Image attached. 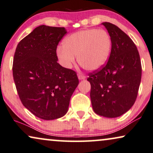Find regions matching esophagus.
I'll list each match as a JSON object with an SVG mask.
<instances>
[{"label":"esophagus","instance_id":"34e87169","mask_svg":"<svg viewBox=\"0 0 153 153\" xmlns=\"http://www.w3.org/2000/svg\"><path fill=\"white\" fill-rule=\"evenodd\" d=\"M78 77L79 80H85V76H84V75H81V74H78Z\"/></svg>","mask_w":153,"mask_h":153}]
</instances>
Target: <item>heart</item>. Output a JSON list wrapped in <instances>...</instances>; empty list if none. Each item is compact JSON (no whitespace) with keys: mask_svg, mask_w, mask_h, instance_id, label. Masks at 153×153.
I'll use <instances>...</instances> for the list:
<instances>
[{"mask_svg":"<svg viewBox=\"0 0 153 153\" xmlns=\"http://www.w3.org/2000/svg\"><path fill=\"white\" fill-rule=\"evenodd\" d=\"M112 47L111 38L107 31L97 29L80 30L65 39L63 46L56 49L61 64L71 68L76 58L83 68L88 71L100 70L107 63Z\"/></svg>","mask_w":153,"mask_h":153,"instance_id":"b5f03b06","label":"heart"}]
</instances>
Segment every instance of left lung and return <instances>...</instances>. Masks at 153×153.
I'll return each mask as SVG.
<instances>
[{"label":"left lung","mask_w":153,"mask_h":153,"mask_svg":"<svg viewBox=\"0 0 153 153\" xmlns=\"http://www.w3.org/2000/svg\"><path fill=\"white\" fill-rule=\"evenodd\" d=\"M112 47L107 64L90 73V98L97 114L116 118L127 112L136 102L142 68L136 46L117 26L103 22Z\"/></svg>","instance_id":"obj_1"}]
</instances>
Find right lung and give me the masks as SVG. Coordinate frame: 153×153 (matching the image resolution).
Segmentation results:
<instances>
[{
  "label": "right lung",
  "instance_id": "obj_1",
  "mask_svg": "<svg viewBox=\"0 0 153 153\" xmlns=\"http://www.w3.org/2000/svg\"><path fill=\"white\" fill-rule=\"evenodd\" d=\"M64 27L40 25L17 44L13 74L23 105L44 120L64 116L78 85L76 73L58 63L56 48Z\"/></svg>",
  "mask_w": 153,
  "mask_h": 153
}]
</instances>
